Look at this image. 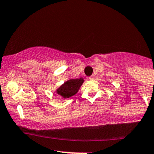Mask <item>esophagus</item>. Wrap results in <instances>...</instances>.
I'll list each match as a JSON object with an SVG mask.
<instances>
[{
  "label": "esophagus",
  "instance_id": "esophagus-1",
  "mask_svg": "<svg viewBox=\"0 0 154 154\" xmlns=\"http://www.w3.org/2000/svg\"><path fill=\"white\" fill-rule=\"evenodd\" d=\"M94 78V75H91V77H89V80H93Z\"/></svg>",
  "mask_w": 154,
  "mask_h": 154
}]
</instances>
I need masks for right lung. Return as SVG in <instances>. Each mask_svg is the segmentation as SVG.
<instances>
[{"instance_id": "obj_1", "label": "right lung", "mask_w": 154, "mask_h": 154, "mask_svg": "<svg viewBox=\"0 0 154 154\" xmlns=\"http://www.w3.org/2000/svg\"><path fill=\"white\" fill-rule=\"evenodd\" d=\"M84 80L82 78L72 79L66 82L57 90V94L61 96L64 99L69 98L75 95Z\"/></svg>"}]
</instances>
